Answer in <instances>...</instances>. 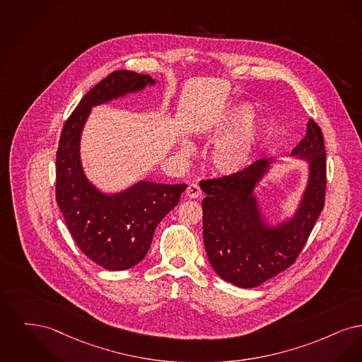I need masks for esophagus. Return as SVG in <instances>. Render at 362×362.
I'll return each mask as SVG.
<instances>
[{"label":"esophagus","instance_id":"esophagus-1","mask_svg":"<svg viewBox=\"0 0 362 362\" xmlns=\"http://www.w3.org/2000/svg\"><path fill=\"white\" fill-rule=\"evenodd\" d=\"M187 196L189 199H197L202 196V189L197 184H190L187 189Z\"/></svg>","mask_w":362,"mask_h":362}]
</instances>
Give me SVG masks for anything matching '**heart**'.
Listing matches in <instances>:
<instances>
[{"mask_svg": "<svg viewBox=\"0 0 362 362\" xmlns=\"http://www.w3.org/2000/svg\"><path fill=\"white\" fill-rule=\"evenodd\" d=\"M252 116V105L242 103L193 127V134L199 141L221 139L214 146L209 156V165L215 173L223 177H235L252 165L258 147L270 132L267 122L250 119ZM178 151L181 156L189 157L193 154L194 147L190 141H182Z\"/></svg>", "mask_w": 362, "mask_h": 362, "instance_id": "obj_1", "label": "heart"}]
</instances>
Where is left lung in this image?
<instances>
[{"mask_svg":"<svg viewBox=\"0 0 362 362\" xmlns=\"http://www.w3.org/2000/svg\"><path fill=\"white\" fill-rule=\"evenodd\" d=\"M291 157L305 163L307 181L295 211L281 221H269L257 196L274 162L259 159L235 177L202 181L205 250L224 281L258 286L291 267L305 245L326 193V150L314 120Z\"/></svg>","mask_w":362,"mask_h":362,"instance_id":"left-lung-1","label":"left lung"}]
</instances>
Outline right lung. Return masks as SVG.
I'll list each match as a JSON object with an SVG mask.
<instances>
[{"label": "right lung", "instance_id": "1", "mask_svg": "<svg viewBox=\"0 0 362 362\" xmlns=\"http://www.w3.org/2000/svg\"><path fill=\"white\" fill-rule=\"evenodd\" d=\"M158 82L146 74L117 70L82 97L63 127L57 153V203L81 252L108 270H126L141 262L159 221L178 204L188 185L139 180L120 192L107 193L85 173L82 132L95 107Z\"/></svg>", "mask_w": 362, "mask_h": 362}]
</instances>
